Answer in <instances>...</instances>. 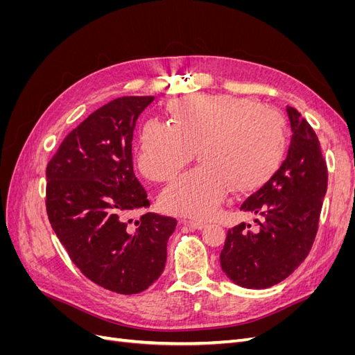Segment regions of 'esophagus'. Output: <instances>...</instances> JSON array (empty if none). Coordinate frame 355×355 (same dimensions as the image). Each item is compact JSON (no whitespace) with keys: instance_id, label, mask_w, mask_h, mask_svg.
I'll use <instances>...</instances> for the list:
<instances>
[{"instance_id":"1","label":"esophagus","mask_w":355,"mask_h":355,"mask_svg":"<svg viewBox=\"0 0 355 355\" xmlns=\"http://www.w3.org/2000/svg\"><path fill=\"white\" fill-rule=\"evenodd\" d=\"M185 223H188L191 228H194V230H202L204 227H206V222H202V220H185Z\"/></svg>"}]
</instances>
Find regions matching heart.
<instances>
[{
  "mask_svg": "<svg viewBox=\"0 0 355 355\" xmlns=\"http://www.w3.org/2000/svg\"><path fill=\"white\" fill-rule=\"evenodd\" d=\"M170 123L148 121L137 166L155 182L173 178L196 155L201 166L175 179L161 194L171 214L207 219L228 194L253 191L280 167L287 148L284 116L232 94H198L168 105Z\"/></svg>",
  "mask_w": 355,
  "mask_h": 355,
  "instance_id": "heart-1",
  "label": "heart"
}]
</instances>
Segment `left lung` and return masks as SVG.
<instances>
[{"label":"left lung","mask_w":355,"mask_h":355,"mask_svg":"<svg viewBox=\"0 0 355 355\" xmlns=\"http://www.w3.org/2000/svg\"><path fill=\"white\" fill-rule=\"evenodd\" d=\"M292 141L272 178L241 204L259 214L257 228L240 223L228 231L220 266L230 280L245 288L283 282L305 261L318 230L327 191V166L313 127L295 108H286Z\"/></svg>","instance_id":"left-lung-1"}]
</instances>
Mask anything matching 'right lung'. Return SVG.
I'll list each match as a JSON object with an SVG mask.
<instances>
[{
	"mask_svg": "<svg viewBox=\"0 0 355 355\" xmlns=\"http://www.w3.org/2000/svg\"><path fill=\"white\" fill-rule=\"evenodd\" d=\"M154 96H123L96 110L49 161L46 207L53 231L80 271L120 295L141 293L163 272L176 219L146 213L133 171L137 116Z\"/></svg>",
	"mask_w": 355,
	"mask_h": 355,
	"instance_id": "add662e5",
	"label": "right lung"
}]
</instances>
